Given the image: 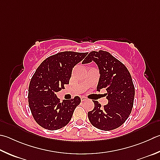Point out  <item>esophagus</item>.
<instances>
[{
	"mask_svg": "<svg viewBox=\"0 0 160 160\" xmlns=\"http://www.w3.org/2000/svg\"><path fill=\"white\" fill-rule=\"evenodd\" d=\"M81 101H87L88 100V98H87L85 97H81Z\"/></svg>",
	"mask_w": 160,
	"mask_h": 160,
	"instance_id": "obj_1",
	"label": "esophagus"
}]
</instances>
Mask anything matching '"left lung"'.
<instances>
[{"label":"left lung","mask_w":160,"mask_h":160,"mask_svg":"<svg viewBox=\"0 0 160 160\" xmlns=\"http://www.w3.org/2000/svg\"><path fill=\"white\" fill-rule=\"evenodd\" d=\"M92 61L97 64L100 72L97 89H106L108 103L102 107L94 101V108L88 112V118L98 129H117L125 122L133 108L135 88L132 76L126 66L106 51L91 52L82 63Z\"/></svg>","instance_id":"left-lung-1"}]
</instances>
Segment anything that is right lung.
<instances>
[{
	"instance_id": "add662e5",
	"label": "right lung",
	"mask_w": 160,
	"mask_h": 160,
	"mask_svg": "<svg viewBox=\"0 0 160 160\" xmlns=\"http://www.w3.org/2000/svg\"><path fill=\"white\" fill-rule=\"evenodd\" d=\"M88 52L66 51L48 57L31 78L28 87V105L35 121L42 128L57 130L65 127L81 102L75 97L61 103L56 93L68 85L74 66Z\"/></svg>"
}]
</instances>
